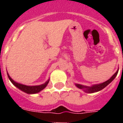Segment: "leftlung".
<instances>
[{"label":"left lung","instance_id":"8db88e82","mask_svg":"<svg viewBox=\"0 0 123 123\" xmlns=\"http://www.w3.org/2000/svg\"><path fill=\"white\" fill-rule=\"evenodd\" d=\"M118 71L119 69L114 73V75H113V76L111 77V79H109V80L106 81V82H103V83H101V84L93 85V86H91V87L83 86V85H81V84H75V86H77L78 88H79V89H83V91H84V92H87V93H93V92L99 91H101V90H102L103 89H104L106 86H108L111 82H112V81L116 78V77L117 75Z\"/></svg>","mask_w":123,"mask_h":123}]
</instances>
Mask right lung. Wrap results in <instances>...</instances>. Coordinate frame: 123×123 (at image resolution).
Wrapping results in <instances>:
<instances>
[{
    "label": "right lung",
    "mask_w": 123,
    "mask_h": 123,
    "mask_svg": "<svg viewBox=\"0 0 123 123\" xmlns=\"http://www.w3.org/2000/svg\"><path fill=\"white\" fill-rule=\"evenodd\" d=\"M7 76H8L9 79L10 80V81L12 82V84L15 86L17 88H18L19 89H20L22 91L25 92L27 94H36L39 92L41 91H42L43 89H44V88L46 87L47 84H48L49 82V79L48 80L46 81L45 83H44L43 84H41V85H39V86H25V85H24V84H19L18 82H16L15 81H14L10 77V76L9 75L8 73H7Z\"/></svg>",
    "instance_id": "right-lung-1"
}]
</instances>
